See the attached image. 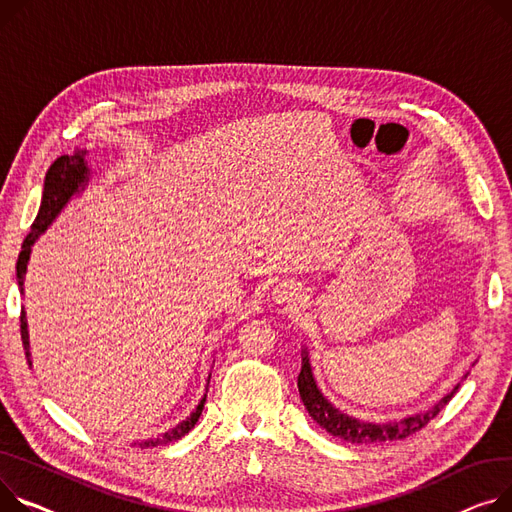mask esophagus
Segmentation results:
<instances>
[{"label":"esophagus","mask_w":512,"mask_h":512,"mask_svg":"<svg viewBox=\"0 0 512 512\" xmlns=\"http://www.w3.org/2000/svg\"><path fill=\"white\" fill-rule=\"evenodd\" d=\"M294 296H296V288L290 286V284H282L280 288H276V298H278L280 302L294 300Z\"/></svg>","instance_id":"esophagus-1"}]
</instances>
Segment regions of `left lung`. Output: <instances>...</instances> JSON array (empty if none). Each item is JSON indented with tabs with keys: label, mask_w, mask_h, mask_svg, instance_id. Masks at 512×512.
Instances as JSON below:
<instances>
[{
	"label": "left lung",
	"mask_w": 512,
	"mask_h": 512,
	"mask_svg": "<svg viewBox=\"0 0 512 512\" xmlns=\"http://www.w3.org/2000/svg\"><path fill=\"white\" fill-rule=\"evenodd\" d=\"M459 385L449 393L442 397L432 410L424 412V414H416L412 418H403L399 422H391V424H370V422H360L356 418H350L348 414L339 412L337 407H333L317 389V383L313 379L311 372V364H309V354H302V368L298 374V391H300V399L306 407L309 416L321 426L325 428L329 434L344 438L348 442H389V440H401L405 436H410L414 432H418L420 428H424L432 418L438 416V412L445 407L451 397L457 393Z\"/></svg>",
	"instance_id": "1"
}]
</instances>
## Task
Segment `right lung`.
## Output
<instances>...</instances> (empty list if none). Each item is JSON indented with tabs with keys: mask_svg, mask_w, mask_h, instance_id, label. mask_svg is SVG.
Masks as SVG:
<instances>
[{
	"mask_svg": "<svg viewBox=\"0 0 512 512\" xmlns=\"http://www.w3.org/2000/svg\"><path fill=\"white\" fill-rule=\"evenodd\" d=\"M84 150L82 152H74L72 156H59L47 170V177H45V189H43V201H41V210L37 214V218H34L32 226H30V234L24 238V245H22V251L18 255V261H16V278H18V286H20V292L24 290V274H26V263L30 259V247L34 245V241H37L39 234L47 230V226L55 220V216L63 210V206L67 201H70V197L86 185L88 181V175L90 170L86 166V160H84ZM20 335H22V346L26 350V358H28V364H30V352H28V329H26V319H24V311L20 313ZM203 403H206V395H203V399L199 401V405L195 407V412L183 420L179 426H175L173 430H168L156 438H148V440H142L138 442L140 449H150V447H162V445H168V442H175L179 438H183L199 420L201 416V410H203ZM135 445V442H133Z\"/></svg>",
	"mask_w": 512,
	"mask_h": 512,
	"instance_id": "obj_1",
	"label": "right lung"
}]
</instances>
